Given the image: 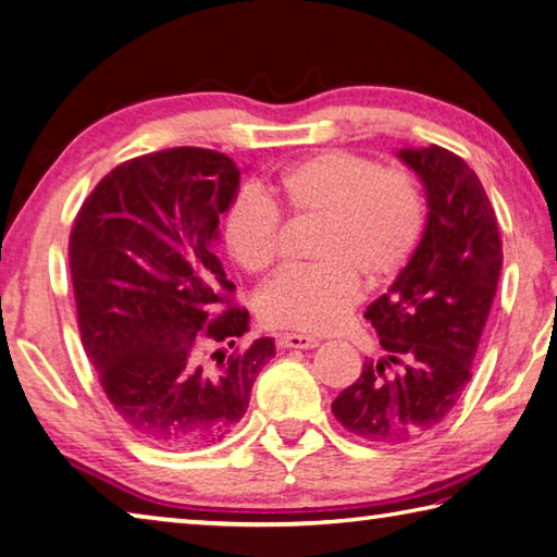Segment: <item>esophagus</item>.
Listing matches in <instances>:
<instances>
[{"label": "esophagus", "mask_w": 557, "mask_h": 557, "mask_svg": "<svg viewBox=\"0 0 557 557\" xmlns=\"http://www.w3.org/2000/svg\"><path fill=\"white\" fill-rule=\"evenodd\" d=\"M319 337L301 333H287L280 337V347H287V350H313V347H319Z\"/></svg>", "instance_id": "esophagus-1"}]
</instances>
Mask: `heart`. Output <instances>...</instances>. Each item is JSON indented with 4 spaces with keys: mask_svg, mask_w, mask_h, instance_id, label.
<instances>
[{
    "mask_svg": "<svg viewBox=\"0 0 557 557\" xmlns=\"http://www.w3.org/2000/svg\"><path fill=\"white\" fill-rule=\"evenodd\" d=\"M277 205L294 216L323 220L313 246L319 265L277 272L258 294L268 325L307 333L335 329L369 287L386 285L408 265L422 236V198L406 173L374 161L323 151L294 163L258 193L228 205L222 236L236 265L263 275L280 256Z\"/></svg>",
    "mask_w": 557,
    "mask_h": 557,
    "instance_id": "b5f03b06",
    "label": "heart"
}]
</instances>
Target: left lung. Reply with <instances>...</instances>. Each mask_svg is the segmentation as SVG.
Segmentation results:
<instances>
[{"label": "left lung", "mask_w": 557, "mask_h": 557, "mask_svg": "<svg viewBox=\"0 0 557 557\" xmlns=\"http://www.w3.org/2000/svg\"><path fill=\"white\" fill-rule=\"evenodd\" d=\"M396 157L420 178L428 220L408 265L364 313L384 357L333 400L337 422L376 444L428 434L459 403L503 272L497 216L475 171L437 145Z\"/></svg>", "instance_id": "left-lung-1"}]
</instances>
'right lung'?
<instances>
[{"instance_id":"add662e5","label":"right lung","mask_w":557,"mask_h":557,"mask_svg":"<svg viewBox=\"0 0 557 557\" xmlns=\"http://www.w3.org/2000/svg\"><path fill=\"white\" fill-rule=\"evenodd\" d=\"M242 171L212 149L176 147L129 159L96 185L76 214L70 270L86 357L113 410L157 446H210L244 418L275 341L236 345L246 309L220 307L234 285L220 216Z\"/></svg>"}]
</instances>
